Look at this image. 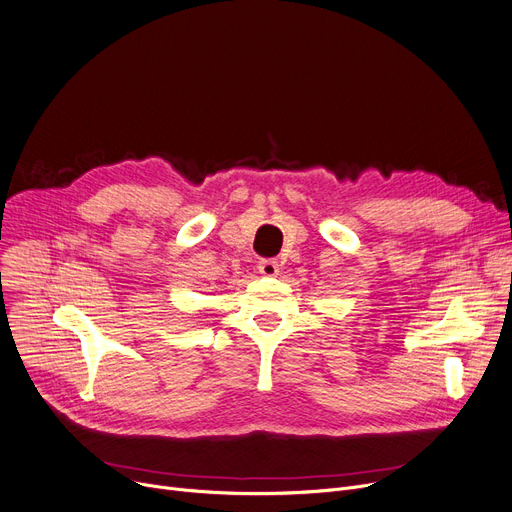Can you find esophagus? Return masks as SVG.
Listing matches in <instances>:
<instances>
[{"label": "esophagus", "instance_id": "obj_1", "mask_svg": "<svg viewBox=\"0 0 512 512\" xmlns=\"http://www.w3.org/2000/svg\"><path fill=\"white\" fill-rule=\"evenodd\" d=\"M257 267H259V274L265 276V278H274L280 272V265L274 259H261Z\"/></svg>", "mask_w": 512, "mask_h": 512}]
</instances>
